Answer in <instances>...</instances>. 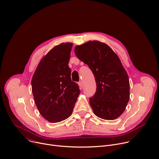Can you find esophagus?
Here are the masks:
<instances>
[{
    "instance_id": "esophagus-1",
    "label": "esophagus",
    "mask_w": 159,
    "mask_h": 159,
    "mask_svg": "<svg viewBox=\"0 0 159 159\" xmlns=\"http://www.w3.org/2000/svg\"><path fill=\"white\" fill-rule=\"evenodd\" d=\"M78 85H79V87H80V89H83V83H82V82H81V81L78 82Z\"/></svg>"
}]
</instances>
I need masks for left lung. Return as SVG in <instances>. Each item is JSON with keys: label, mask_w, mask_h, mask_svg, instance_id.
Segmentation results:
<instances>
[{"label": "left lung", "mask_w": 159, "mask_h": 159, "mask_svg": "<svg viewBox=\"0 0 159 159\" xmlns=\"http://www.w3.org/2000/svg\"><path fill=\"white\" fill-rule=\"evenodd\" d=\"M75 53L95 78L96 92L89 99L94 114L108 120L119 117L129 102L130 84L117 55L108 45L97 41L76 46Z\"/></svg>", "instance_id": "left-lung-1"}]
</instances>
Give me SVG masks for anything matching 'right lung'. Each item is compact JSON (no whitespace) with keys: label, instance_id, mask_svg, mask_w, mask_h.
<instances>
[{"label":"right lung","instance_id":"add662e5","mask_svg":"<svg viewBox=\"0 0 159 159\" xmlns=\"http://www.w3.org/2000/svg\"><path fill=\"white\" fill-rule=\"evenodd\" d=\"M72 43L55 46L40 61L31 84L34 102L43 117L52 123L69 118L80 90L70 78L68 64Z\"/></svg>","mask_w":159,"mask_h":159}]
</instances>
